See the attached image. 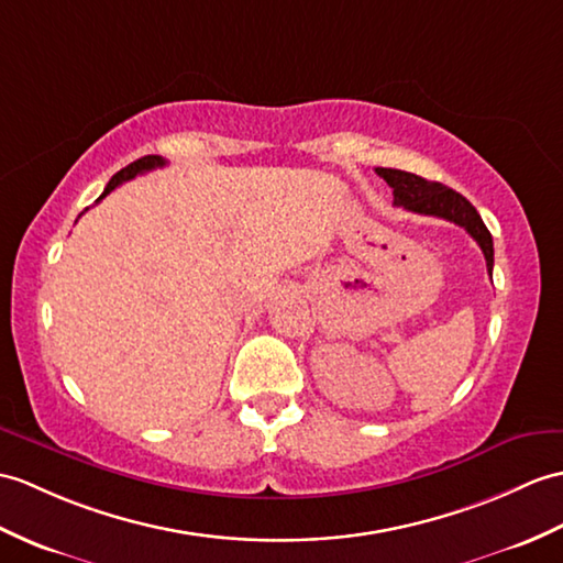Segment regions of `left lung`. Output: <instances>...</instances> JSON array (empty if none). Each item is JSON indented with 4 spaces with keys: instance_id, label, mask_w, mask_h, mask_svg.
<instances>
[{
    "instance_id": "8db88e82",
    "label": "left lung",
    "mask_w": 563,
    "mask_h": 563,
    "mask_svg": "<svg viewBox=\"0 0 563 563\" xmlns=\"http://www.w3.org/2000/svg\"><path fill=\"white\" fill-rule=\"evenodd\" d=\"M376 175L386 179V185L394 189V203L402 206L405 211L443 218L465 228L470 238L479 244L482 254H485L487 271L492 276V268H494L492 234L485 222H482L477 208L470 203L463 194L449 189L446 185H441V181H429L420 175L405 173V169L376 167Z\"/></svg>"
}]
</instances>
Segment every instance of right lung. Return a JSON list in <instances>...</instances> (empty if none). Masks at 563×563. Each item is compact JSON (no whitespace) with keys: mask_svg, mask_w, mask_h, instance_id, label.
I'll return each mask as SVG.
<instances>
[{"mask_svg":"<svg viewBox=\"0 0 563 563\" xmlns=\"http://www.w3.org/2000/svg\"><path fill=\"white\" fill-rule=\"evenodd\" d=\"M165 165V161L161 158V155H146V158H139V161H134L132 165H126L124 169H120V173H117L110 181H108V187H104V191L100 194V199H104V196H108L114 187H120L122 181H126V179H134L136 175H141V173H148V169H155V167H163ZM98 199V201H100Z\"/></svg>","mask_w":563,"mask_h":563,"instance_id":"add662e5","label":"right lung"}]
</instances>
